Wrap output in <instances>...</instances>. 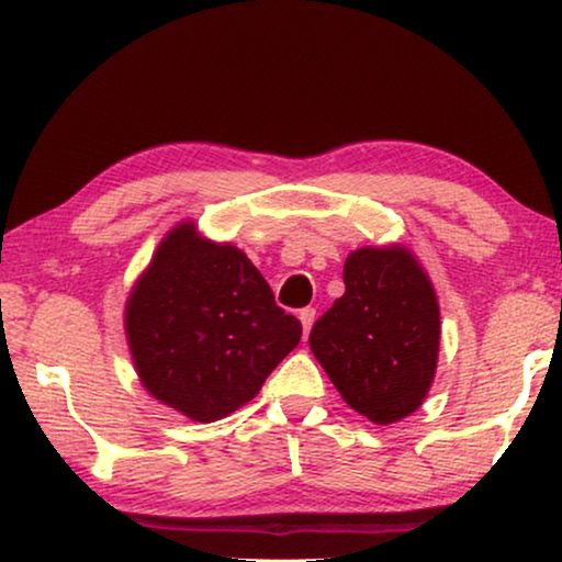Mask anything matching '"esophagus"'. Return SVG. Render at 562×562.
<instances>
[{
  "instance_id": "1",
  "label": "esophagus",
  "mask_w": 562,
  "mask_h": 562,
  "mask_svg": "<svg viewBox=\"0 0 562 562\" xmlns=\"http://www.w3.org/2000/svg\"><path fill=\"white\" fill-rule=\"evenodd\" d=\"M299 319H302L304 335H310V329H312V325H314V319H317V310H314V306H304V310L299 312Z\"/></svg>"
}]
</instances>
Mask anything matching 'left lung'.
Returning <instances> with one entry per match:
<instances>
[{
    "mask_svg": "<svg viewBox=\"0 0 562 562\" xmlns=\"http://www.w3.org/2000/svg\"><path fill=\"white\" fill-rule=\"evenodd\" d=\"M345 294L314 322L310 348L352 409L391 425L419 409L435 379L440 310L404 248H360L345 260Z\"/></svg>",
    "mask_w": 562,
    "mask_h": 562,
    "instance_id": "obj_1",
    "label": "left lung"
}]
</instances>
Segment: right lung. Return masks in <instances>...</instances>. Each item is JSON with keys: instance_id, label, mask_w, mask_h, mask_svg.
Wrapping results in <instances>:
<instances>
[{"instance_id": "add662e5", "label": "right lung", "mask_w": 562, "mask_h": 562, "mask_svg": "<svg viewBox=\"0 0 562 562\" xmlns=\"http://www.w3.org/2000/svg\"><path fill=\"white\" fill-rule=\"evenodd\" d=\"M125 325L145 389L196 422L250 402L302 337L245 252L204 240L189 222L160 243Z\"/></svg>"}]
</instances>
